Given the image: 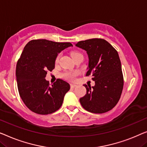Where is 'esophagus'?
<instances>
[{
	"label": "esophagus",
	"mask_w": 147,
	"mask_h": 147,
	"mask_svg": "<svg viewBox=\"0 0 147 147\" xmlns=\"http://www.w3.org/2000/svg\"><path fill=\"white\" fill-rule=\"evenodd\" d=\"M76 84H73V83L71 84V88H74V87H76Z\"/></svg>",
	"instance_id": "1"
}]
</instances>
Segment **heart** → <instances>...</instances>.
Returning a JSON list of instances; mask_svg holds the SVG:
<instances>
[{"label":"heart","instance_id":"1","mask_svg":"<svg viewBox=\"0 0 147 147\" xmlns=\"http://www.w3.org/2000/svg\"><path fill=\"white\" fill-rule=\"evenodd\" d=\"M79 55H81V54L77 52H73L71 53V56L73 59L75 57H77V56H79ZM60 57H61V54H59V55L57 56V57H56V59H55L56 63H57V62L59 61ZM76 73H73V72H65V73H64L63 74L64 78H67V79H69V80H74V78L76 77Z\"/></svg>","mask_w":147,"mask_h":147}]
</instances>
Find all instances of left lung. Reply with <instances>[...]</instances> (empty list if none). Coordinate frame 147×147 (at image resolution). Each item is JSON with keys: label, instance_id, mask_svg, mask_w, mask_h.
<instances>
[{"label": "left lung", "instance_id": "obj_1", "mask_svg": "<svg viewBox=\"0 0 147 147\" xmlns=\"http://www.w3.org/2000/svg\"><path fill=\"white\" fill-rule=\"evenodd\" d=\"M86 52L88 57L86 76H92L95 85L84 84L86 93L80 98L82 107L88 112L104 113L114 108L123 88V75L119 54L102 38H92L75 44Z\"/></svg>", "mask_w": 147, "mask_h": 147}]
</instances>
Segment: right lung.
I'll use <instances>...</instances> for the list:
<instances>
[{"instance_id": "obj_1", "label": "right lung", "mask_w": 147, "mask_h": 147, "mask_svg": "<svg viewBox=\"0 0 147 147\" xmlns=\"http://www.w3.org/2000/svg\"><path fill=\"white\" fill-rule=\"evenodd\" d=\"M70 42H57L45 39L32 40L24 47L16 67L18 92L30 111L39 115L53 113L63 105L70 84L58 78L49 85L45 79L47 71L55 69L58 54L68 47Z\"/></svg>"}]
</instances>
